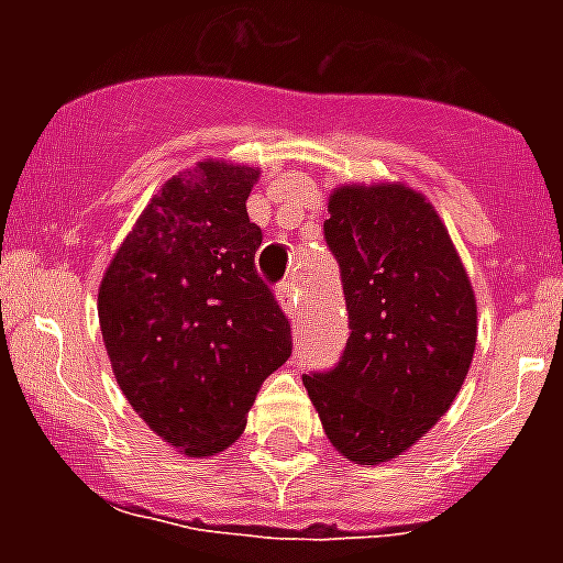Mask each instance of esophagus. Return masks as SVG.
Returning a JSON list of instances; mask_svg holds the SVG:
<instances>
[{
  "instance_id": "obj_1",
  "label": "esophagus",
  "mask_w": 563,
  "mask_h": 563,
  "mask_svg": "<svg viewBox=\"0 0 563 563\" xmlns=\"http://www.w3.org/2000/svg\"><path fill=\"white\" fill-rule=\"evenodd\" d=\"M278 301H282V307H285L287 316H298V287L292 285V282H282L278 285Z\"/></svg>"
}]
</instances>
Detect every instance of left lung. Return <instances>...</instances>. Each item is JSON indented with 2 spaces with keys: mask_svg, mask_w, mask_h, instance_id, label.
<instances>
[{
  "mask_svg": "<svg viewBox=\"0 0 563 563\" xmlns=\"http://www.w3.org/2000/svg\"><path fill=\"white\" fill-rule=\"evenodd\" d=\"M324 239L350 338L335 366L305 375V386L332 445L377 465L454 402L476 346L474 290L445 225L411 188H338Z\"/></svg>",
  "mask_w": 563,
  "mask_h": 563,
  "instance_id": "8db88e82",
  "label": "left lung"
}]
</instances>
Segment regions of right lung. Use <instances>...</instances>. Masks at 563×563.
<instances>
[{
    "label": "right lung",
    "mask_w": 563,
    "mask_h": 563,
    "mask_svg": "<svg viewBox=\"0 0 563 563\" xmlns=\"http://www.w3.org/2000/svg\"><path fill=\"white\" fill-rule=\"evenodd\" d=\"M256 168L200 163L154 194L98 292L103 343L132 409L191 456L228 449L258 386L292 352L256 271Z\"/></svg>",
    "instance_id": "1"
}]
</instances>
